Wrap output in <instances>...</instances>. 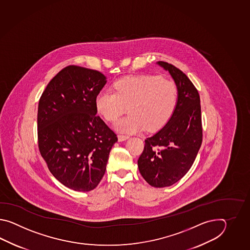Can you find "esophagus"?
<instances>
[{"label": "esophagus", "mask_w": 250, "mask_h": 250, "mask_svg": "<svg viewBox=\"0 0 250 250\" xmlns=\"http://www.w3.org/2000/svg\"><path fill=\"white\" fill-rule=\"evenodd\" d=\"M129 138L128 136L127 135H123V134H120V135H118V140L119 141H124V140H127V138Z\"/></svg>", "instance_id": "esophagus-1"}]
</instances>
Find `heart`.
I'll use <instances>...</instances> for the list:
<instances>
[{"label":"heart","mask_w":250,"mask_h":250,"mask_svg":"<svg viewBox=\"0 0 250 250\" xmlns=\"http://www.w3.org/2000/svg\"><path fill=\"white\" fill-rule=\"evenodd\" d=\"M112 89H102L95 98L97 112L108 122L115 121L129 104L130 114L119 119L114 127L122 132L155 130L175 112L179 89L172 80L157 75H137L116 80Z\"/></svg>","instance_id":"b5f03b06"}]
</instances>
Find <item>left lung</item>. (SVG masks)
Masks as SVG:
<instances>
[{"label":"left lung","instance_id":"obj_1","mask_svg":"<svg viewBox=\"0 0 250 250\" xmlns=\"http://www.w3.org/2000/svg\"><path fill=\"white\" fill-rule=\"evenodd\" d=\"M157 63L170 72L179 99L169 122L145 140L138 165L149 185L165 188L180 181L191 168L202 144V119L198 91L187 75L172 64Z\"/></svg>","mask_w":250,"mask_h":250}]
</instances>
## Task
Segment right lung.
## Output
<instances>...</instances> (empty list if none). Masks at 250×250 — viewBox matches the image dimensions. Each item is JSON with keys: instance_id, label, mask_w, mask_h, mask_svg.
<instances>
[{"instance_id": "1", "label": "right lung", "mask_w": 250, "mask_h": 250, "mask_svg": "<svg viewBox=\"0 0 250 250\" xmlns=\"http://www.w3.org/2000/svg\"><path fill=\"white\" fill-rule=\"evenodd\" d=\"M106 78L69 65L48 83L39 100L38 148L48 169L76 191L96 188L117 135L96 115L95 98Z\"/></svg>"}]
</instances>
